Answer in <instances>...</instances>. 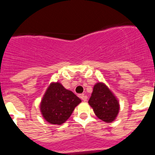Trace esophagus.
Returning a JSON list of instances; mask_svg holds the SVG:
<instances>
[{"mask_svg": "<svg viewBox=\"0 0 155 155\" xmlns=\"http://www.w3.org/2000/svg\"><path fill=\"white\" fill-rule=\"evenodd\" d=\"M80 97H81V99L83 100V101H84V102H85V101H87V97L86 96L85 94H81V95H80Z\"/></svg>", "mask_w": 155, "mask_h": 155, "instance_id": "obj_1", "label": "esophagus"}]
</instances>
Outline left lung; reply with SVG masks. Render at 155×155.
<instances>
[{"label": "left lung", "instance_id": "1", "mask_svg": "<svg viewBox=\"0 0 155 155\" xmlns=\"http://www.w3.org/2000/svg\"><path fill=\"white\" fill-rule=\"evenodd\" d=\"M88 103L97 117L105 123L113 122L120 110L118 100L107 86L100 82L94 86Z\"/></svg>", "mask_w": 155, "mask_h": 155}]
</instances>
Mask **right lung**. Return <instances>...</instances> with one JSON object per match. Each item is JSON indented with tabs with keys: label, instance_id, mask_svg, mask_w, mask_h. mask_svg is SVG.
<instances>
[{
	"label": "right lung",
	"instance_id": "right-lung-1",
	"mask_svg": "<svg viewBox=\"0 0 155 155\" xmlns=\"http://www.w3.org/2000/svg\"><path fill=\"white\" fill-rule=\"evenodd\" d=\"M81 100L61 84L52 83L46 90L40 104L45 120L51 124L61 125L71 116Z\"/></svg>",
	"mask_w": 155,
	"mask_h": 155
}]
</instances>
